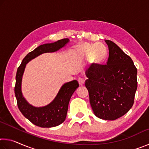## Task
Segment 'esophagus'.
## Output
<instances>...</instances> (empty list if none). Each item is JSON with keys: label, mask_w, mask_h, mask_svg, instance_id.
<instances>
[{"label": "esophagus", "mask_w": 149, "mask_h": 149, "mask_svg": "<svg viewBox=\"0 0 149 149\" xmlns=\"http://www.w3.org/2000/svg\"><path fill=\"white\" fill-rule=\"evenodd\" d=\"M78 82H79V84L80 85H84L85 84V79L82 77H79L78 78Z\"/></svg>", "instance_id": "1"}]
</instances>
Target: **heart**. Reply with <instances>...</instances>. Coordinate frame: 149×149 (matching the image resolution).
<instances>
[{"mask_svg": "<svg viewBox=\"0 0 149 149\" xmlns=\"http://www.w3.org/2000/svg\"><path fill=\"white\" fill-rule=\"evenodd\" d=\"M96 46L95 45H92V46H86L85 47V50L88 54L91 53L93 51H94L95 49ZM106 54H107V50H106L105 48L104 47L101 46V45H98L97 47V52L95 54L96 58L102 60L105 58Z\"/></svg>", "mask_w": 149, "mask_h": 149, "instance_id": "heart-1", "label": "heart"}]
</instances>
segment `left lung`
<instances>
[{
    "instance_id": "8db88e82",
    "label": "left lung",
    "mask_w": 149,
    "mask_h": 149,
    "mask_svg": "<svg viewBox=\"0 0 149 149\" xmlns=\"http://www.w3.org/2000/svg\"><path fill=\"white\" fill-rule=\"evenodd\" d=\"M107 64H93L85 72V87L96 116L115 120L125 114L134 102L137 70L132 58L110 40Z\"/></svg>"
}]
</instances>
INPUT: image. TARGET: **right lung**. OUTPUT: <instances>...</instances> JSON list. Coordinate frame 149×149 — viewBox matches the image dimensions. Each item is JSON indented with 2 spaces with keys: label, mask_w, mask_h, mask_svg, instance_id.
Returning <instances> with one entry per match:
<instances>
[{
  "label": "right lung",
  "mask_w": 149,
  "mask_h": 149,
  "mask_svg": "<svg viewBox=\"0 0 149 149\" xmlns=\"http://www.w3.org/2000/svg\"><path fill=\"white\" fill-rule=\"evenodd\" d=\"M69 41V39H63L52 43L40 45L26 55L17 68L14 88L17 107L27 119L39 127H52L64 122L70 100L73 93L79 87V84L76 80L65 83L60 88L51 102L44 107H35L30 104L22 94V81L25 68L26 64L32 59L46 52H56L64 47Z\"/></svg>",
  "instance_id": "obj_1"
}]
</instances>
